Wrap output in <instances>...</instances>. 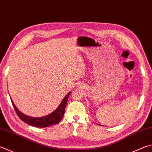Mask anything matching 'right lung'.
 Instances as JSON below:
<instances>
[{"label":"right lung","mask_w":152,"mask_h":152,"mask_svg":"<svg viewBox=\"0 0 152 152\" xmlns=\"http://www.w3.org/2000/svg\"><path fill=\"white\" fill-rule=\"evenodd\" d=\"M70 94L71 92H69L65 96L61 102V103L60 104L58 107L53 112H52L51 114L47 115H45V116L39 118H32L23 114L16 107L12 99H11V102H12V104L14 106V108L15 110L16 114L18 115V116L20 118V119L22 121H23L24 122L32 126L38 127V128H46V127L55 125V124H58L60 122V120H62L63 115L64 114L65 107L66 106L68 96H70Z\"/></svg>","instance_id":"add662e5"}]
</instances>
